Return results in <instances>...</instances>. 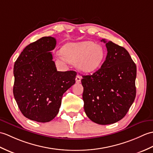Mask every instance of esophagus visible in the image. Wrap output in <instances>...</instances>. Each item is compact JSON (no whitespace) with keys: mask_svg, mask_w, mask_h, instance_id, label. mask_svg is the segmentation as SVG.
Returning a JSON list of instances; mask_svg holds the SVG:
<instances>
[{"mask_svg":"<svg viewBox=\"0 0 153 153\" xmlns=\"http://www.w3.org/2000/svg\"><path fill=\"white\" fill-rule=\"evenodd\" d=\"M81 79H82V77H81L80 75H77V76H76V79H75V80H76V83H78V84L80 83V82H81Z\"/></svg>","mask_w":153,"mask_h":153,"instance_id":"esophagus-1","label":"esophagus"}]
</instances>
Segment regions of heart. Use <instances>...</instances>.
I'll return each mask as SVG.
<instances>
[{"mask_svg": "<svg viewBox=\"0 0 153 153\" xmlns=\"http://www.w3.org/2000/svg\"><path fill=\"white\" fill-rule=\"evenodd\" d=\"M62 53L67 60L75 62L78 69L84 73L97 70L102 64L105 56L102 46L90 40L67 43L63 47ZM57 56L59 59H65L60 53Z\"/></svg>", "mask_w": 153, "mask_h": 153, "instance_id": "1", "label": "heart"}]
</instances>
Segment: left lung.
I'll use <instances>...</instances> for the list:
<instances>
[{
	"mask_svg": "<svg viewBox=\"0 0 153 153\" xmlns=\"http://www.w3.org/2000/svg\"><path fill=\"white\" fill-rule=\"evenodd\" d=\"M101 41L106 44V59L93 74L82 76L81 82L87 117L95 123L107 125L123 118L134 103L137 68L123 47Z\"/></svg>",
	"mask_w": 153,
	"mask_h": 153,
	"instance_id": "obj_1",
	"label": "left lung"
}]
</instances>
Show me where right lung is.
<instances>
[{
	"mask_svg": "<svg viewBox=\"0 0 153 153\" xmlns=\"http://www.w3.org/2000/svg\"><path fill=\"white\" fill-rule=\"evenodd\" d=\"M56 40L44 36L27 46L13 66V93L26 118L48 123L59 113L63 94L75 83V71H57L50 51Z\"/></svg>",
	"mask_w": 153,
	"mask_h": 153,
	"instance_id": "obj_1",
	"label": "right lung"
}]
</instances>
